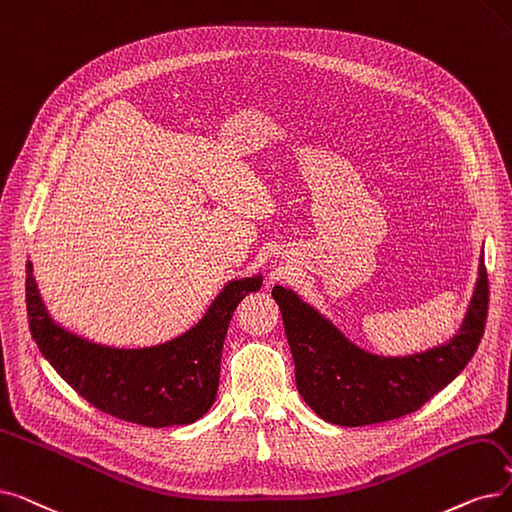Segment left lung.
<instances>
[{"instance_id": "obj_1", "label": "left lung", "mask_w": 512, "mask_h": 512, "mask_svg": "<svg viewBox=\"0 0 512 512\" xmlns=\"http://www.w3.org/2000/svg\"><path fill=\"white\" fill-rule=\"evenodd\" d=\"M272 297L282 311L297 389L307 406L332 425L364 427L416 412L471 362L485 330L490 282L481 255L475 295L458 335L410 358L358 349L284 286H274Z\"/></svg>"}]
</instances>
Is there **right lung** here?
Masks as SVG:
<instances>
[{
  "instance_id": "add662e5",
  "label": "right lung",
  "mask_w": 512,
  "mask_h": 512,
  "mask_svg": "<svg viewBox=\"0 0 512 512\" xmlns=\"http://www.w3.org/2000/svg\"><path fill=\"white\" fill-rule=\"evenodd\" d=\"M261 278L224 288L186 335L146 349H115L71 335L52 322L27 261L31 335L54 370L94 408L144 427L190 425L215 402L219 362L234 309Z\"/></svg>"
}]
</instances>
